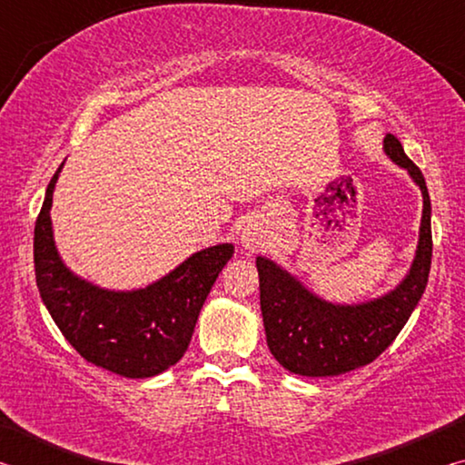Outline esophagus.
Instances as JSON below:
<instances>
[{
    "label": "esophagus",
    "instance_id": "34e87169",
    "mask_svg": "<svg viewBox=\"0 0 465 465\" xmlns=\"http://www.w3.org/2000/svg\"><path fill=\"white\" fill-rule=\"evenodd\" d=\"M242 243H243V248H248V250H256V248H258V238H256V233L252 232V230H243V232H242Z\"/></svg>",
    "mask_w": 465,
    "mask_h": 465
}]
</instances>
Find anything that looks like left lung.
Masks as SVG:
<instances>
[{
	"mask_svg": "<svg viewBox=\"0 0 465 465\" xmlns=\"http://www.w3.org/2000/svg\"><path fill=\"white\" fill-rule=\"evenodd\" d=\"M383 149L398 166L408 170L422 191L419 248L411 272L396 289L367 303L334 305L310 293L269 258H256L266 344L291 373L330 377L369 365L396 341L427 287L432 256L427 183L404 153L402 143L390 133Z\"/></svg>",
	"mask_w": 465,
	"mask_h": 465,
	"instance_id": "1",
	"label": "left lung"
}]
</instances>
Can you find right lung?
Masks as SVG:
<instances>
[{"mask_svg": "<svg viewBox=\"0 0 465 465\" xmlns=\"http://www.w3.org/2000/svg\"><path fill=\"white\" fill-rule=\"evenodd\" d=\"M46 186L35 225L36 287L54 324L80 355L116 375L143 380L176 365L191 344L211 287L233 254L232 243L204 248L153 285L108 291L84 281L57 254Z\"/></svg>", "mask_w": 465, "mask_h": 465, "instance_id": "1", "label": "right lung"}]
</instances>
